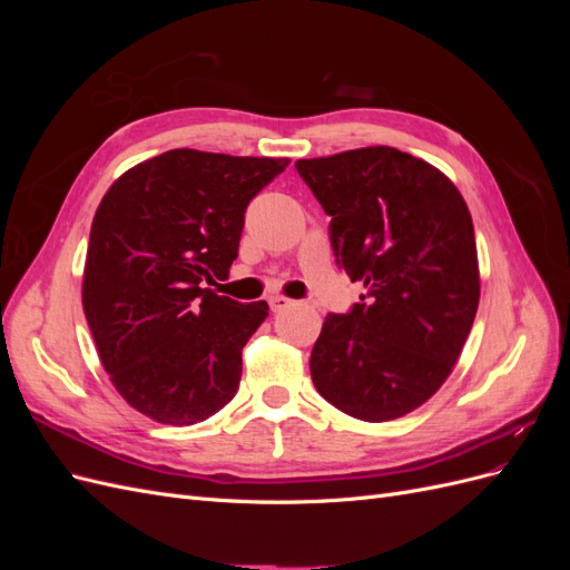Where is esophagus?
Masks as SVG:
<instances>
[{
    "instance_id": "1",
    "label": "esophagus",
    "mask_w": 570,
    "mask_h": 570,
    "mask_svg": "<svg viewBox=\"0 0 570 570\" xmlns=\"http://www.w3.org/2000/svg\"><path fill=\"white\" fill-rule=\"evenodd\" d=\"M268 306H271V312L273 314H278V312H283V308H287V306H292V299H287V297H271L268 299Z\"/></svg>"
}]
</instances>
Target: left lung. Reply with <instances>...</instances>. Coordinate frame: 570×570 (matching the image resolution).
Returning a JSON list of instances; mask_svg holds the SVG:
<instances>
[{
    "label": "left lung",
    "instance_id": "left-lung-1",
    "mask_svg": "<svg viewBox=\"0 0 570 570\" xmlns=\"http://www.w3.org/2000/svg\"><path fill=\"white\" fill-rule=\"evenodd\" d=\"M331 216L337 266L361 281L347 314H327L312 350L323 400L368 423L428 402L452 373L478 312L473 220L454 183L394 147L299 159Z\"/></svg>",
    "mask_w": 570,
    "mask_h": 570
}]
</instances>
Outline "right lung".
<instances>
[{
	"instance_id": "1",
	"label": "right lung",
	"mask_w": 570,
	"mask_h": 570,
	"mask_svg": "<svg viewBox=\"0 0 570 570\" xmlns=\"http://www.w3.org/2000/svg\"><path fill=\"white\" fill-rule=\"evenodd\" d=\"M289 159L170 149L126 170L92 220L82 308L114 387L145 416L193 425L226 406L268 316L212 287L237 258L249 202Z\"/></svg>"
}]
</instances>
